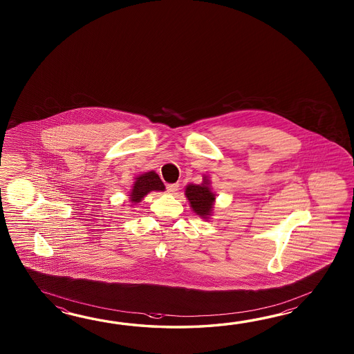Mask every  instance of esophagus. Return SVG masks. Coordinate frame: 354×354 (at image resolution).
I'll return each instance as SVG.
<instances>
[{"instance_id":"1","label":"esophagus","mask_w":354,"mask_h":354,"mask_svg":"<svg viewBox=\"0 0 354 354\" xmlns=\"http://www.w3.org/2000/svg\"><path fill=\"white\" fill-rule=\"evenodd\" d=\"M180 188L178 183H171V185H167V192L168 194H176Z\"/></svg>"}]
</instances>
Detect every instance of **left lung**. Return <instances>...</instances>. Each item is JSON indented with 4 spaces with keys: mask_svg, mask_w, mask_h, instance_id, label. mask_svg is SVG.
<instances>
[{
    "mask_svg": "<svg viewBox=\"0 0 354 354\" xmlns=\"http://www.w3.org/2000/svg\"><path fill=\"white\" fill-rule=\"evenodd\" d=\"M186 196L191 203V207L197 215L203 216V218L210 215L215 195L211 192L209 180H206V177H203V183L201 185H188L186 187Z\"/></svg>",
    "mask_w": 354,
    "mask_h": 354,
    "instance_id": "obj_1",
    "label": "left lung"
}]
</instances>
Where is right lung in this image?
Listing matches in <instances>:
<instances>
[{
  "label": "right lung",
  "instance_id": "1",
  "mask_svg": "<svg viewBox=\"0 0 354 354\" xmlns=\"http://www.w3.org/2000/svg\"><path fill=\"white\" fill-rule=\"evenodd\" d=\"M165 185L159 178L158 174L154 171L147 172L139 177H136L133 189L130 192L131 203H140L142 198L151 191H165Z\"/></svg>",
  "mask_w": 354,
  "mask_h": 354
}]
</instances>
